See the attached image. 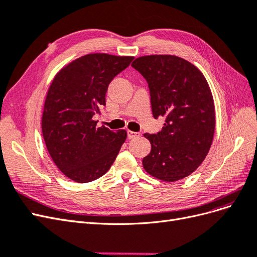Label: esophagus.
Here are the masks:
<instances>
[{
    "mask_svg": "<svg viewBox=\"0 0 257 257\" xmlns=\"http://www.w3.org/2000/svg\"><path fill=\"white\" fill-rule=\"evenodd\" d=\"M141 136V134L137 133V132H133V131H127V137L128 139H132V138H136V137H139Z\"/></svg>",
    "mask_w": 257,
    "mask_h": 257,
    "instance_id": "1",
    "label": "esophagus"
}]
</instances>
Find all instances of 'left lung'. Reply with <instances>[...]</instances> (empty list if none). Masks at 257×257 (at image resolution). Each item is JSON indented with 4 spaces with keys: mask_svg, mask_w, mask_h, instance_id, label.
<instances>
[{
    "mask_svg": "<svg viewBox=\"0 0 257 257\" xmlns=\"http://www.w3.org/2000/svg\"><path fill=\"white\" fill-rule=\"evenodd\" d=\"M149 84L154 119L163 116L158 134H145L151 152L143 159L146 172L175 182L199 167L212 145L215 111L204 74L173 54L139 57L132 63Z\"/></svg>",
    "mask_w": 257,
    "mask_h": 257,
    "instance_id": "obj_1",
    "label": "left lung"
}]
</instances>
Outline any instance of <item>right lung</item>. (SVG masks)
I'll list each match as a JSON object with an SVG mask.
<instances>
[{"label":"right lung","mask_w":257,"mask_h":257,"mask_svg":"<svg viewBox=\"0 0 257 257\" xmlns=\"http://www.w3.org/2000/svg\"><path fill=\"white\" fill-rule=\"evenodd\" d=\"M134 57L89 53L62 67L49 85L42 115L44 141L63 175L78 183L94 181L109 170L127 136L96 126L108 84Z\"/></svg>","instance_id":"1"}]
</instances>
